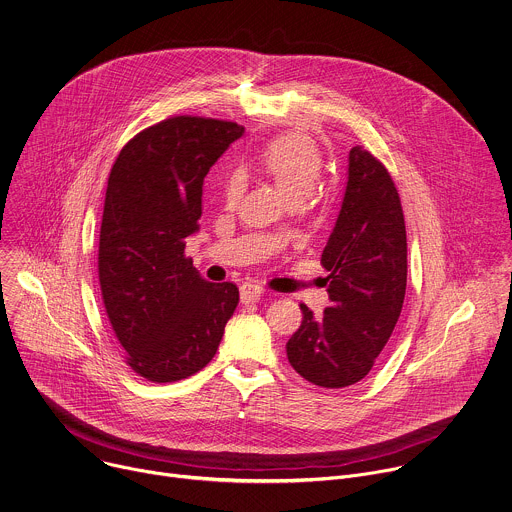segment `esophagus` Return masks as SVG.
Here are the masks:
<instances>
[{"label": "esophagus", "mask_w": 512, "mask_h": 512, "mask_svg": "<svg viewBox=\"0 0 512 512\" xmlns=\"http://www.w3.org/2000/svg\"><path fill=\"white\" fill-rule=\"evenodd\" d=\"M261 297H263V287H261V285H257V283H245V285L241 287V303L251 305V303H257Z\"/></svg>", "instance_id": "obj_1"}]
</instances>
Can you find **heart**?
Returning <instances> with one entry per match:
<instances>
[{
  "mask_svg": "<svg viewBox=\"0 0 512 512\" xmlns=\"http://www.w3.org/2000/svg\"><path fill=\"white\" fill-rule=\"evenodd\" d=\"M259 165L269 173L287 199L307 197L315 189L323 159L317 145L303 135H285L263 147ZM243 191V175L233 171L225 177L223 193L227 201H235Z\"/></svg>",
  "mask_w": 512,
  "mask_h": 512,
  "instance_id": "1",
  "label": "heart"
}]
</instances>
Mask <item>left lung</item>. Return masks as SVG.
Masks as SVG:
<instances>
[{
	"mask_svg": "<svg viewBox=\"0 0 512 512\" xmlns=\"http://www.w3.org/2000/svg\"><path fill=\"white\" fill-rule=\"evenodd\" d=\"M343 205L323 249L329 307L315 319L301 305V327L287 343L291 367L309 383L343 389L369 375L403 309L407 231L397 187L363 147L349 151Z\"/></svg>",
	"mask_w": 512,
	"mask_h": 512,
	"instance_id": "1",
	"label": "left lung"
}]
</instances>
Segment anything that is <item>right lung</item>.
<instances>
[{"label":"right lung","mask_w":512,"mask_h":512,"mask_svg":"<svg viewBox=\"0 0 512 512\" xmlns=\"http://www.w3.org/2000/svg\"><path fill=\"white\" fill-rule=\"evenodd\" d=\"M233 121L177 115L137 133L117 155L99 233L103 305L127 365L173 383L217 353L237 303L233 283H209L185 257L199 231L203 179L243 135Z\"/></svg>","instance_id":"1"}]
</instances>
